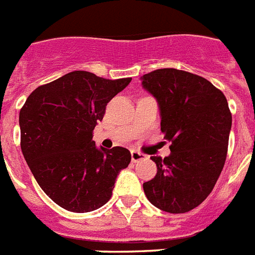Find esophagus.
<instances>
[{
    "label": "esophagus",
    "mask_w": 255,
    "mask_h": 255,
    "mask_svg": "<svg viewBox=\"0 0 255 255\" xmlns=\"http://www.w3.org/2000/svg\"><path fill=\"white\" fill-rule=\"evenodd\" d=\"M145 156L143 153H140V152L138 151H131V161L132 162H138V161L143 160Z\"/></svg>",
    "instance_id": "esophagus-1"
}]
</instances>
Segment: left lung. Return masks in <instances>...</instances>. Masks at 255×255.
<instances>
[{"mask_svg":"<svg viewBox=\"0 0 255 255\" xmlns=\"http://www.w3.org/2000/svg\"><path fill=\"white\" fill-rule=\"evenodd\" d=\"M157 101L161 131L171 142L153 179L143 183L152 205L166 213H187L214 188L225 166L232 116L226 97L206 78L190 72L162 68L140 77Z\"/></svg>","mask_w":255,"mask_h":255,"instance_id":"left-lung-1","label":"left lung"}]
</instances>
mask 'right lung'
<instances>
[{
  "instance_id": "right-lung-1",
  "label": "right lung",
  "mask_w": 255,
  "mask_h": 255,
  "mask_svg": "<svg viewBox=\"0 0 255 255\" xmlns=\"http://www.w3.org/2000/svg\"><path fill=\"white\" fill-rule=\"evenodd\" d=\"M130 81L69 72L38 86L20 110L24 158L43 192L68 212L88 213L103 206L119 173L130 164L129 149L98 148L93 140L107 103Z\"/></svg>"
}]
</instances>
